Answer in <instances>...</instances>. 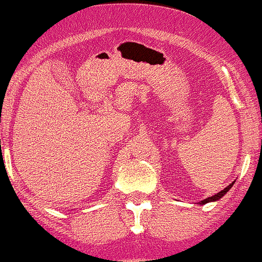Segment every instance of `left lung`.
Masks as SVG:
<instances>
[{
  "instance_id": "left-lung-1",
  "label": "left lung",
  "mask_w": 262,
  "mask_h": 262,
  "mask_svg": "<svg viewBox=\"0 0 262 262\" xmlns=\"http://www.w3.org/2000/svg\"><path fill=\"white\" fill-rule=\"evenodd\" d=\"M233 183L234 182H232L230 183L229 186H228V187H225L224 190H222L220 191V192H218V193H215V195L214 196H210V198H208V199H205V200H203L201 201V203H199V204H201V205H204V204H208V203H213V201H218L219 199H222L223 196L225 195V193L228 192V191L230 190V188H232V186H233Z\"/></svg>"
}]
</instances>
